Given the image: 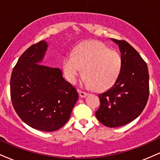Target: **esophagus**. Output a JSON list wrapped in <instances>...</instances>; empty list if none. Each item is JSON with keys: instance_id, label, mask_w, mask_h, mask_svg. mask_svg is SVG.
Returning a JSON list of instances; mask_svg holds the SVG:
<instances>
[{"instance_id": "1", "label": "esophagus", "mask_w": 160, "mask_h": 160, "mask_svg": "<svg viewBox=\"0 0 160 160\" xmlns=\"http://www.w3.org/2000/svg\"><path fill=\"white\" fill-rule=\"evenodd\" d=\"M78 92H79V95H80V96L81 97V98H85L86 95H88L87 92H82L81 90H78Z\"/></svg>"}]
</instances>
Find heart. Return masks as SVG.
Returning a JSON list of instances; mask_svg holds the SVG:
<instances>
[{
	"label": "heart",
	"instance_id": "obj_1",
	"mask_svg": "<svg viewBox=\"0 0 160 160\" xmlns=\"http://www.w3.org/2000/svg\"><path fill=\"white\" fill-rule=\"evenodd\" d=\"M122 64V57L118 52L111 50L102 42L89 40L77 47L74 54L64 58L63 70L66 79L73 84L83 71L86 86L102 92L115 83Z\"/></svg>",
	"mask_w": 160,
	"mask_h": 160
}]
</instances>
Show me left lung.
I'll use <instances>...</instances> for the list:
<instances>
[{
  "instance_id": "left-lung-1",
  "label": "left lung",
  "mask_w": 160,
  "mask_h": 160,
  "mask_svg": "<svg viewBox=\"0 0 160 160\" xmlns=\"http://www.w3.org/2000/svg\"><path fill=\"white\" fill-rule=\"evenodd\" d=\"M111 40L120 48L122 68L115 83L98 95L100 107L95 116L101 123L114 128L129 123L144 109L149 96V73L146 62L129 43Z\"/></svg>"
}]
</instances>
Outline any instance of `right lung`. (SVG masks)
<instances>
[{
	"instance_id": "add662e5",
	"label": "right lung",
	"mask_w": 160,
	"mask_h": 160,
	"mask_svg": "<svg viewBox=\"0 0 160 160\" xmlns=\"http://www.w3.org/2000/svg\"><path fill=\"white\" fill-rule=\"evenodd\" d=\"M47 47L41 40L20 56L11 74L10 96L24 122L40 131L53 132L68 121L78 93L59 68L41 65Z\"/></svg>"
}]
</instances>
